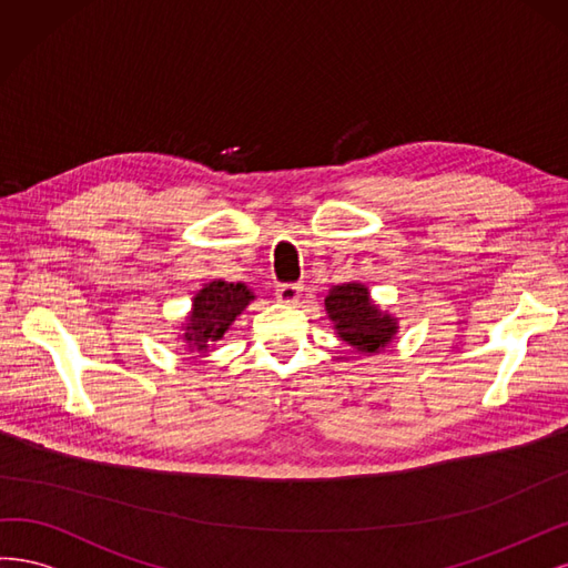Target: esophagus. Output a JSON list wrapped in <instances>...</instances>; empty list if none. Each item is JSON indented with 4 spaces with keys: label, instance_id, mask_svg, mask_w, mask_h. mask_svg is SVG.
<instances>
[{
    "label": "esophagus",
    "instance_id": "esophagus-1",
    "mask_svg": "<svg viewBox=\"0 0 568 568\" xmlns=\"http://www.w3.org/2000/svg\"><path fill=\"white\" fill-rule=\"evenodd\" d=\"M302 283H283L276 287V300L283 304H295L302 297Z\"/></svg>",
    "mask_w": 568,
    "mask_h": 568
}]
</instances>
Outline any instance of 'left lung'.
<instances>
[{
    "label": "left lung",
    "instance_id": "1",
    "mask_svg": "<svg viewBox=\"0 0 568 568\" xmlns=\"http://www.w3.org/2000/svg\"><path fill=\"white\" fill-rule=\"evenodd\" d=\"M325 308L335 321L337 335L356 346L358 352H379L387 346L396 333V323L392 316L371 302L368 290L358 283H346L333 287L325 300Z\"/></svg>",
    "mask_w": 568,
    "mask_h": 568
}]
</instances>
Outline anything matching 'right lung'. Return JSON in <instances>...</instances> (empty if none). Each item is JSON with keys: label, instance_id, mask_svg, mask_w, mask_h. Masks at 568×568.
<instances>
[{"label": "right lung", "instance_id": "obj_1", "mask_svg": "<svg viewBox=\"0 0 568 568\" xmlns=\"http://www.w3.org/2000/svg\"><path fill=\"white\" fill-rule=\"evenodd\" d=\"M254 300L243 283L214 281L197 292L193 300V314L186 325V339L197 352H205L210 342L222 339L235 316ZM191 349V352H193Z\"/></svg>", "mask_w": 568, "mask_h": 568}]
</instances>
